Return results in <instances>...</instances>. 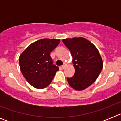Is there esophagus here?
Wrapping results in <instances>:
<instances>
[{
    "instance_id": "1",
    "label": "esophagus",
    "mask_w": 121,
    "mask_h": 121,
    "mask_svg": "<svg viewBox=\"0 0 121 121\" xmlns=\"http://www.w3.org/2000/svg\"><path fill=\"white\" fill-rule=\"evenodd\" d=\"M66 67H67V65H66V64H64V65L62 66V69H64Z\"/></svg>"
}]
</instances>
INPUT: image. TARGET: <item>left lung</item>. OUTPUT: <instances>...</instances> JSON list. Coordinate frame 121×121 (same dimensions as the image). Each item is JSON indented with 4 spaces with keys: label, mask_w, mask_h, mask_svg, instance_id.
Masks as SVG:
<instances>
[{
    "label": "left lung",
    "mask_w": 121,
    "mask_h": 121,
    "mask_svg": "<svg viewBox=\"0 0 121 121\" xmlns=\"http://www.w3.org/2000/svg\"><path fill=\"white\" fill-rule=\"evenodd\" d=\"M63 43L71 51L75 68L74 74L67 78L70 86L83 90L96 80L102 71L103 63L96 47L83 37L63 39Z\"/></svg>",
    "instance_id": "obj_1"
}]
</instances>
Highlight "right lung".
Returning <instances> with one entry per match:
<instances>
[{
  "mask_svg": "<svg viewBox=\"0 0 121 121\" xmlns=\"http://www.w3.org/2000/svg\"><path fill=\"white\" fill-rule=\"evenodd\" d=\"M60 40L43 39L28 47L19 57L21 71L25 79L35 88H45L53 79L59 67L53 64L51 51Z\"/></svg>",
  "mask_w": 121,
  "mask_h": 121,
  "instance_id": "add662e5",
  "label": "right lung"
}]
</instances>
